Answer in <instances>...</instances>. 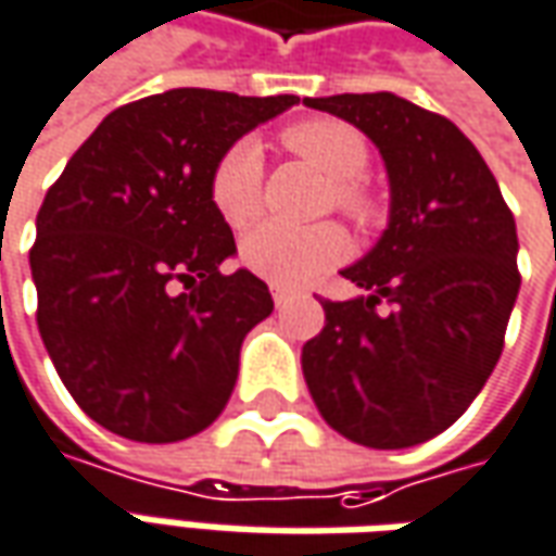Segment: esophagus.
<instances>
[{
  "label": "esophagus",
  "mask_w": 556,
  "mask_h": 556,
  "mask_svg": "<svg viewBox=\"0 0 556 556\" xmlns=\"http://www.w3.org/2000/svg\"><path fill=\"white\" fill-rule=\"evenodd\" d=\"M270 294H274V304H277V309H282V306L291 304V291L282 289V286H274V289H270Z\"/></svg>",
  "instance_id": "34e87169"
}]
</instances>
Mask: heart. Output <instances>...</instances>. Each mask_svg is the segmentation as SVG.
Instances as JSON below:
<instances>
[{
    "label": "heart",
    "mask_w": 556,
    "mask_h": 556,
    "mask_svg": "<svg viewBox=\"0 0 556 556\" xmlns=\"http://www.w3.org/2000/svg\"><path fill=\"white\" fill-rule=\"evenodd\" d=\"M282 143L291 153L304 156L325 177L337 180L333 198L337 207L352 219H370L372 201L358 184V177L370 162V150L358 129L337 119H306L282 131ZM262 170L265 156L255 141H238L213 168L211 198L231 228L250 225L262 211ZM349 250L340 225L325 223L313 228L265 223L252 228L240 258L252 274L277 286H306L333 267Z\"/></svg>",
    "instance_id": "b5f03b06"
}]
</instances>
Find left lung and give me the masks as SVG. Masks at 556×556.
I'll use <instances>...</instances> for the list:
<instances>
[{"mask_svg":"<svg viewBox=\"0 0 556 556\" xmlns=\"http://www.w3.org/2000/svg\"><path fill=\"white\" fill-rule=\"evenodd\" d=\"M304 104L376 143L391 192L382 238L340 270L364 294L321 304L325 328L301 352L306 388L345 440L409 448L467 413L500 361L521 289L515 216L452 119L394 92Z\"/></svg>","mask_w":556,"mask_h":556,"instance_id":"obj_1","label":"left lung"}]
</instances>
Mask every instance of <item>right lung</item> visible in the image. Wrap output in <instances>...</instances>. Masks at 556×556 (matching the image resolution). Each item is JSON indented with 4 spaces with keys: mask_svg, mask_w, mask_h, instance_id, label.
<instances>
[{
    "mask_svg": "<svg viewBox=\"0 0 556 556\" xmlns=\"http://www.w3.org/2000/svg\"><path fill=\"white\" fill-rule=\"evenodd\" d=\"M294 102L195 87L147 96L104 116L48 189L29 252L38 331L77 406L116 437L180 442L231 397L243 337L274 298L247 267L219 270L238 247L211 177Z\"/></svg>",
    "mask_w": 556,
    "mask_h": 556,
    "instance_id": "obj_1",
    "label": "right lung"
}]
</instances>
